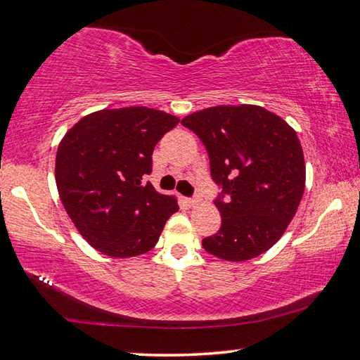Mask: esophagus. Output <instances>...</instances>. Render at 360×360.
<instances>
[{
  "label": "esophagus",
  "mask_w": 360,
  "mask_h": 360,
  "mask_svg": "<svg viewBox=\"0 0 360 360\" xmlns=\"http://www.w3.org/2000/svg\"><path fill=\"white\" fill-rule=\"evenodd\" d=\"M185 201H186V204H188V206H190V207H195V206H198L201 199H199V198H186Z\"/></svg>",
  "instance_id": "obj_1"
}]
</instances>
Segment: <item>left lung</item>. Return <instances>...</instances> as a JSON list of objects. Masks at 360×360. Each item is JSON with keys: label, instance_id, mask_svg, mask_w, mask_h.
Here are the masks:
<instances>
[{"label": "left lung", "instance_id": "left-lung-1", "mask_svg": "<svg viewBox=\"0 0 360 360\" xmlns=\"http://www.w3.org/2000/svg\"><path fill=\"white\" fill-rule=\"evenodd\" d=\"M181 124L207 149L211 175L230 196L217 199L220 230L202 240L212 256L250 261L283 236L306 188L301 141L280 115L254 104H222L193 112Z\"/></svg>", "mask_w": 360, "mask_h": 360}]
</instances>
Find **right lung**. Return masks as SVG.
Here are the masks:
<instances>
[{
	"instance_id": "add662e5",
	"label": "right lung",
	"mask_w": 360,
	"mask_h": 360,
	"mask_svg": "<svg viewBox=\"0 0 360 360\" xmlns=\"http://www.w3.org/2000/svg\"><path fill=\"white\" fill-rule=\"evenodd\" d=\"M179 122L145 106L101 109L63 136L54 167L59 198L96 251L117 259L151 251L179 211L175 198L143 184L151 174L154 146Z\"/></svg>"
}]
</instances>
